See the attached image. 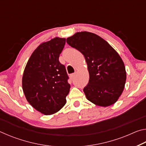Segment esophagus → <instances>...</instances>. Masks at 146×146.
Listing matches in <instances>:
<instances>
[{
  "label": "esophagus",
  "instance_id": "esophagus-1",
  "mask_svg": "<svg viewBox=\"0 0 146 146\" xmlns=\"http://www.w3.org/2000/svg\"><path fill=\"white\" fill-rule=\"evenodd\" d=\"M75 73H73V74H71V75H70V78L71 79H73V78H74V77H75Z\"/></svg>",
  "mask_w": 146,
  "mask_h": 146
}]
</instances>
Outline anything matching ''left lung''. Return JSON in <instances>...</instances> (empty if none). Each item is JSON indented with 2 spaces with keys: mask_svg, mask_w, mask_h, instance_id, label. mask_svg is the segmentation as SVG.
Instances as JSON below:
<instances>
[{
  "mask_svg": "<svg viewBox=\"0 0 146 146\" xmlns=\"http://www.w3.org/2000/svg\"><path fill=\"white\" fill-rule=\"evenodd\" d=\"M66 42L85 57L90 74L89 82L83 90L87 99L102 107L115 104L126 80L124 64L118 53L108 42L90 32H77Z\"/></svg>",
  "mask_w": 146,
  "mask_h": 146,
  "instance_id": "left-lung-1",
  "label": "left lung"
}]
</instances>
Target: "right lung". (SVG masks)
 <instances>
[{
    "mask_svg": "<svg viewBox=\"0 0 146 146\" xmlns=\"http://www.w3.org/2000/svg\"><path fill=\"white\" fill-rule=\"evenodd\" d=\"M66 38L55 37L42 43L27 62L23 76L26 100L36 110L49 115L66 104L70 90L65 66L58 60Z\"/></svg>",
    "mask_w": 146,
    "mask_h": 146,
    "instance_id": "obj_1",
    "label": "right lung"
}]
</instances>
